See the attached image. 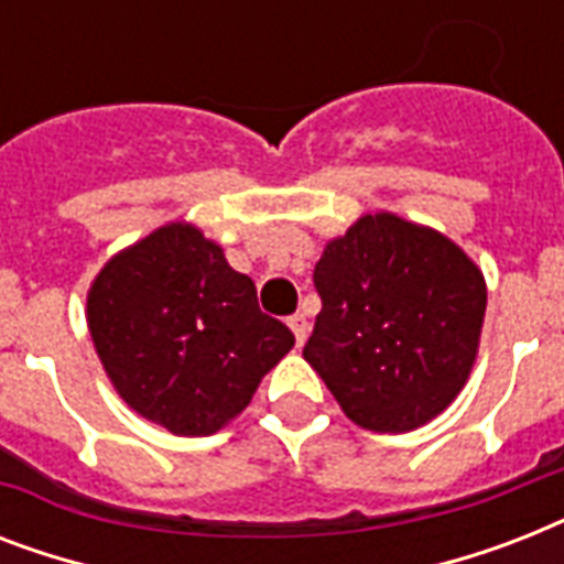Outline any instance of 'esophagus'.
<instances>
[{"mask_svg": "<svg viewBox=\"0 0 564 564\" xmlns=\"http://www.w3.org/2000/svg\"><path fill=\"white\" fill-rule=\"evenodd\" d=\"M290 327L292 334H295V343L304 345V339H307L310 334V318L304 316V313H295V316H290Z\"/></svg>", "mask_w": 564, "mask_h": 564, "instance_id": "obj_1", "label": "esophagus"}]
</instances>
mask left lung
Listing matches in <instances>:
<instances>
[{
	"label": "left lung",
	"instance_id": "left-lung-1",
	"mask_svg": "<svg viewBox=\"0 0 564 564\" xmlns=\"http://www.w3.org/2000/svg\"><path fill=\"white\" fill-rule=\"evenodd\" d=\"M313 283L322 313L304 360L348 419L406 433L459 394L486 316V283L463 248L377 213L327 242Z\"/></svg>",
	"mask_w": 564,
	"mask_h": 564
}]
</instances>
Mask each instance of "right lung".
Instances as JSON below:
<instances>
[{
	"label": "right lung",
	"mask_w": 564,
	"mask_h": 564,
	"mask_svg": "<svg viewBox=\"0 0 564 564\" xmlns=\"http://www.w3.org/2000/svg\"><path fill=\"white\" fill-rule=\"evenodd\" d=\"M87 325L128 406L178 436H210L239 415L295 345L290 327L260 310L254 281L181 221L101 269Z\"/></svg>",
	"instance_id": "add662e5"
}]
</instances>
